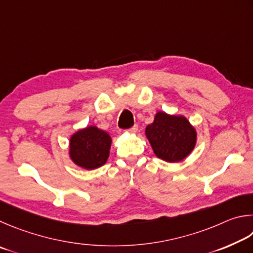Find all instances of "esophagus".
<instances>
[{
  "label": "esophagus",
  "instance_id": "1",
  "mask_svg": "<svg viewBox=\"0 0 253 253\" xmlns=\"http://www.w3.org/2000/svg\"><path fill=\"white\" fill-rule=\"evenodd\" d=\"M127 132H129V133H131V134H134V133H136V132H138V126H132L131 129L127 130Z\"/></svg>",
  "mask_w": 253,
  "mask_h": 253
}]
</instances>
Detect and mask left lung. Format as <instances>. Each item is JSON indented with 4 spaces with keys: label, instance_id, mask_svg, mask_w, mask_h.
<instances>
[{
    "label": "left lung",
    "instance_id": "1",
    "mask_svg": "<svg viewBox=\"0 0 253 253\" xmlns=\"http://www.w3.org/2000/svg\"><path fill=\"white\" fill-rule=\"evenodd\" d=\"M145 136L156 156L170 163L183 161L193 151L198 133L184 115L159 111L151 124L145 127Z\"/></svg>",
    "mask_w": 253,
    "mask_h": 253
}]
</instances>
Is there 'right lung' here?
I'll use <instances>...</instances> for the list:
<instances>
[{"instance_id": "obj_1", "label": "right lung", "mask_w": 253, "mask_h": 253, "mask_svg": "<svg viewBox=\"0 0 253 253\" xmlns=\"http://www.w3.org/2000/svg\"><path fill=\"white\" fill-rule=\"evenodd\" d=\"M69 142L71 161L82 169L94 170L108 160L112 139L104 130L88 126L74 132Z\"/></svg>"}]
</instances>
